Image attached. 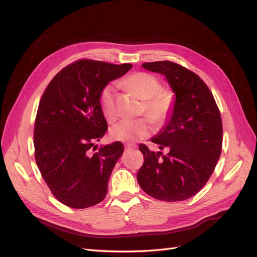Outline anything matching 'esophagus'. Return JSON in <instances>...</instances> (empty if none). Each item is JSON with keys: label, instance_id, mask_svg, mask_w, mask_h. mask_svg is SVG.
<instances>
[{"label": "esophagus", "instance_id": "34e87169", "mask_svg": "<svg viewBox=\"0 0 257 257\" xmlns=\"http://www.w3.org/2000/svg\"><path fill=\"white\" fill-rule=\"evenodd\" d=\"M134 148H136L135 145H125V150H131V149H134Z\"/></svg>", "mask_w": 257, "mask_h": 257}]
</instances>
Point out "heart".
I'll return each mask as SVG.
<instances>
[{
    "label": "heart",
    "instance_id": "heart-1",
    "mask_svg": "<svg viewBox=\"0 0 257 257\" xmlns=\"http://www.w3.org/2000/svg\"><path fill=\"white\" fill-rule=\"evenodd\" d=\"M123 85L144 99L143 113L154 124H162L169 116L173 108V96L170 92L163 90L157 77L148 73L132 74L123 80ZM99 106L105 118L113 121L116 116L115 89L107 84L100 91ZM152 126L147 119L122 120L110 128V135L114 141L134 143L149 136Z\"/></svg>",
    "mask_w": 257,
    "mask_h": 257
}]
</instances>
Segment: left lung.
<instances>
[{
    "label": "left lung",
    "instance_id": "obj_1",
    "mask_svg": "<svg viewBox=\"0 0 257 257\" xmlns=\"http://www.w3.org/2000/svg\"><path fill=\"white\" fill-rule=\"evenodd\" d=\"M142 66L165 76L175 102L166 124L151 139L160 150L167 152L150 151L146 145H139L144 164L137 181L148 195L157 199L185 200L203 189L220 159V110L207 84L190 69L170 61Z\"/></svg>",
    "mask_w": 257,
    "mask_h": 257
}]
</instances>
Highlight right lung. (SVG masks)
Listing matches in <instances>:
<instances>
[{
	"label": "right lung",
	"instance_id": "right-lung-1",
	"mask_svg": "<svg viewBox=\"0 0 257 257\" xmlns=\"http://www.w3.org/2000/svg\"><path fill=\"white\" fill-rule=\"evenodd\" d=\"M132 67L79 60L60 71L46 88L34 125L35 161L62 204L83 209L105 198L109 177L124 150L120 142L95 146L108 128L99 94Z\"/></svg>",
	"mask_w": 257,
	"mask_h": 257
}]
</instances>
